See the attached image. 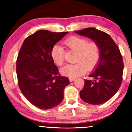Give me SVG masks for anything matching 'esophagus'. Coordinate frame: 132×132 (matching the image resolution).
Segmentation results:
<instances>
[{
	"label": "esophagus",
	"instance_id": "1",
	"mask_svg": "<svg viewBox=\"0 0 132 132\" xmlns=\"http://www.w3.org/2000/svg\"><path fill=\"white\" fill-rule=\"evenodd\" d=\"M75 78H69V81H75Z\"/></svg>",
	"mask_w": 132,
	"mask_h": 132
}]
</instances>
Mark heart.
<instances>
[{
  "label": "heart",
  "instance_id": "1",
  "mask_svg": "<svg viewBox=\"0 0 132 132\" xmlns=\"http://www.w3.org/2000/svg\"><path fill=\"white\" fill-rule=\"evenodd\" d=\"M63 45L68 50L77 52L75 64H67L61 69L63 75L69 78H76L88 70H91L96 66L101 57V48L95 42H89L84 37H68L63 42ZM65 51L60 45H55L51 50V57L54 63L61 66L64 61Z\"/></svg>",
  "mask_w": 132,
  "mask_h": 132
}]
</instances>
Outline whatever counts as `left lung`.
<instances>
[{
    "instance_id": "left-lung-1",
    "label": "left lung",
    "mask_w": 132,
    "mask_h": 132,
    "mask_svg": "<svg viewBox=\"0 0 132 132\" xmlns=\"http://www.w3.org/2000/svg\"><path fill=\"white\" fill-rule=\"evenodd\" d=\"M75 33L90 38L101 48L97 66L89 75L93 79H84L80 97L88 104H102L112 97L121 85L123 70L122 54L111 37L104 31L95 28H87Z\"/></svg>"
}]
</instances>
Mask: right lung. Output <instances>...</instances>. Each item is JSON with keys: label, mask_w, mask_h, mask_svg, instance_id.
I'll return each instance as SVG.
<instances>
[{"label": "right lung", "mask_w": 132, "mask_h": 132, "mask_svg": "<svg viewBox=\"0 0 132 132\" xmlns=\"http://www.w3.org/2000/svg\"><path fill=\"white\" fill-rule=\"evenodd\" d=\"M68 32L41 30L24 40L16 60L18 84L23 95L41 109H50L63 101L69 84L61 76L51 57V50Z\"/></svg>", "instance_id": "right-lung-1"}]
</instances>
